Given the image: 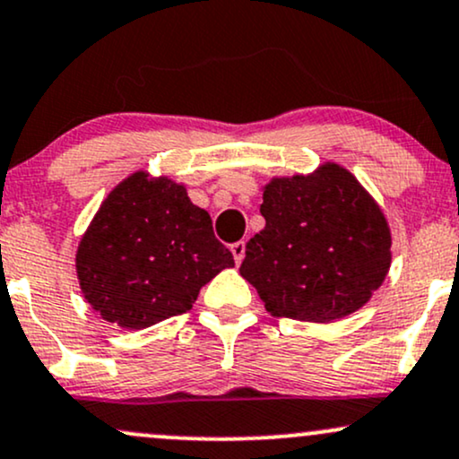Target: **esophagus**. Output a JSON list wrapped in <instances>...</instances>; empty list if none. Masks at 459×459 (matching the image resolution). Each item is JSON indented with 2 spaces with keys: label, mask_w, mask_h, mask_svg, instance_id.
Wrapping results in <instances>:
<instances>
[{
  "label": "esophagus",
  "mask_w": 459,
  "mask_h": 459,
  "mask_svg": "<svg viewBox=\"0 0 459 459\" xmlns=\"http://www.w3.org/2000/svg\"><path fill=\"white\" fill-rule=\"evenodd\" d=\"M230 252H233L235 263L239 265V263L244 261V256H246V241H235V244L230 246Z\"/></svg>",
  "instance_id": "34e87169"
}]
</instances>
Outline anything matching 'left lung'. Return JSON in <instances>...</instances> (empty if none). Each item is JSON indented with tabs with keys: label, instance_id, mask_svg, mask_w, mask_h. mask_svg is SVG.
<instances>
[{
	"label": "left lung",
	"instance_id": "1",
	"mask_svg": "<svg viewBox=\"0 0 459 459\" xmlns=\"http://www.w3.org/2000/svg\"><path fill=\"white\" fill-rule=\"evenodd\" d=\"M265 229L246 244L239 272L273 317L325 321L365 307L391 267V229L351 172L273 178L263 192Z\"/></svg>",
	"mask_w": 459,
	"mask_h": 459
}]
</instances>
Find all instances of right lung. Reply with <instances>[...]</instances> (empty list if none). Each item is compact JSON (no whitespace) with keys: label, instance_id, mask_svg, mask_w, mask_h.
<instances>
[{"label":"right lung","instance_id":"obj_1","mask_svg":"<svg viewBox=\"0 0 459 459\" xmlns=\"http://www.w3.org/2000/svg\"><path fill=\"white\" fill-rule=\"evenodd\" d=\"M83 298L127 330L183 315L233 255L204 209L170 178L135 172L103 200L77 247Z\"/></svg>","mask_w":459,"mask_h":459}]
</instances>
